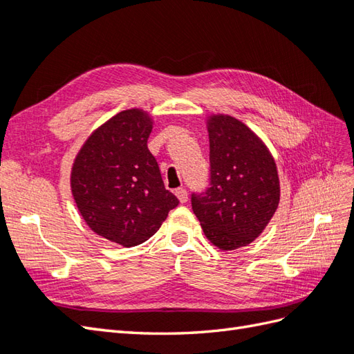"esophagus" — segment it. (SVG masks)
<instances>
[{
  "label": "esophagus",
  "mask_w": 354,
  "mask_h": 354,
  "mask_svg": "<svg viewBox=\"0 0 354 354\" xmlns=\"http://www.w3.org/2000/svg\"><path fill=\"white\" fill-rule=\"evenodd\" d=\"M175 194L180 203H185L188 201V193L185 188H178V190H175Z\"/></svg>",
  "instance_id": "1"
}]
</instances>
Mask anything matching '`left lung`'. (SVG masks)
Listing matches in <instances>:
<instances>
[{
    "instance_id": "8db88e82",
    "label": "left lung",
    "mask_w": 354,
    "mask_h": 354,
    "mask_svg": "<svg viewBox=\"0 0 354 354\" xmlns=\"http://www.w3.org/2000/svg\"><path fill=\"white\" fill-rule=\"evenodd\" d=\"M209 187L192 194V207L208 240L221 250L250 244L277 209L281 187L267 146L243 122L211 116Z\"/></svg>"
}]
</instances>
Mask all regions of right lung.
Listing matches in <instances>:
<instances>
[{"mask_svg": "<svg viewBox=\"0 0 354 354\" xmlns=\"http://www.w3.org/2000/svg\"><path fill=\"white\" fill-rule=\"evenodd\" d=\"M151 131L145 111H120L86 140L72 167L80 214L93 232L123 248L149 240L179 203L147 149Z\"/></svg>", "mask_w": 354, "mask_h": 354, "instance_id": "1", "label": "right lung"}]
</instances>
